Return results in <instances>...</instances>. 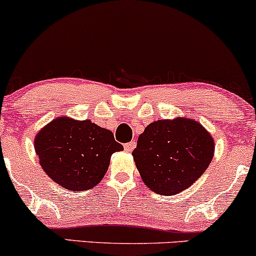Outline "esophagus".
<instances>
[{
    "mask_svg": "<svg viewBox=\"0 0 256 256\" xmlns=\"http://www.w3.org/2000/svg\"><path fill=\"white\" fill-rule=\"evenodd\" d=\"M124 148L126 152H132L134 148H136V142H134V140H132V142H130V143H126V144L124 146Z\"/></svg>",
    "mask_w": 256,
    "mask_h": 256,
    "instance_id": "1",
    "label": "esophagus"
}]
</instances>
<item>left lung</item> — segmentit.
<instances>
[{"label": "left lung", "mask_w": 256, "mask_h": 256, "mask_svg": "<svg viewBox=\"0 0 256 256\" xmlns=\"http://www.w3.org/2000/svg\"><path fill=\"white\" fill-rule=\"evenodd\" d=\"M214 140L189 116L161 119L140 134L132 152L140 178L152 192L172 196L204 174L214 156Z\"/></svg>", "instance_id": "left-lung-1"}]
</instances>
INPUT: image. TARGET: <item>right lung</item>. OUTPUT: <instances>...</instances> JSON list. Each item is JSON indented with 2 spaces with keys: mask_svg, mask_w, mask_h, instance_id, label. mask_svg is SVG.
Here are the masks:
<instances>
[{
  "mask_svg": "<svg viewBox=\"0 0 256 256\" xmlns=\"http://www.w3.org/2000/svg\"><path fill=\"white\" fill-rule=\"evenodd\" d=\"M34 152L55 183L71 192L92 189L104 177L113 152L124 150L112 131L89 119L58 116L37 132Z\"/></svg>",
  "mask_w": 256,
  "mask_h": 256,
  "instance_id": "add662e5",
  "label": "right lung"
}]
</instances>
